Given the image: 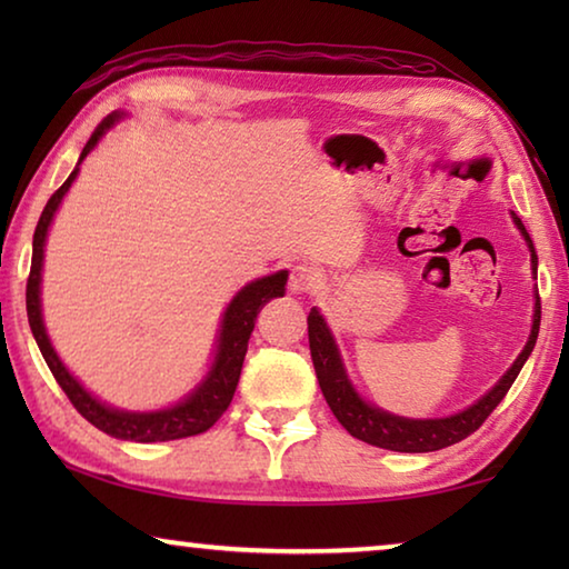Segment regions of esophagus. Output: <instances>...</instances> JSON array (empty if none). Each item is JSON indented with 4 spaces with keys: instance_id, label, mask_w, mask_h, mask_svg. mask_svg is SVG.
Segmentation results:
<instances>
[{
    "instance_id": "esophagus-1",
    "label": "esophagus",
    "mask_w": 569,
    "mask_h": 569,
    "mask_svg": "<svg viewBox=\"0 0 569 569\" xmlns=\"http://www.w3.org/2000/svg\"><path fill=\"white\" fill-rule=\"evenodd\" d=\"M319 271L311 266H293L291 278H288V291L293 296H301V293H311L316 286H319Z\"/></svg>"
}]
</instances>
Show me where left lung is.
Listing matches in <instances>:
<instances>
[{
  "mask_svg": "<svg viewBox=\"0 0 569 569\" xmlns=\"http://www.w3.org/2000/svg\"><path fill=\"white\" fill-rule=\"evenodd\" d=\"M512 220L519 233H522L525 243L529 248V261H532V276L537 278V253L532 238L512 213ZM539 319H542V306H539V296L535 293V313H532V331L525 343L522 353L517 356L515 363L509 366L507 373L499 379L485 397H479L467 409L449 417L439 419H407L399 413L383 411L377 403L366 401L346 373V366L341 359L339 343H336L329 323L321 316L319 308H311L308 313V346H311V359L316 369V379L323 391V399L329 403L333 417L341 421V427L349 431L351 437L366 441L371 447L391 449V451H407V455H421V451H437L457 445V441L467 439L471 431H477L485 419L497 409V403L505 399V393L512 387L517 373L522 371L525 361L532 353L539 333Z\"/></svg>",
  "mask_w": 569,
  "mask_h": 569,
  "instance_id": "8db88e82",
  "label": "left lung"
}]
</instances>
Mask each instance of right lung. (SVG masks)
I'll return each mask as SVG.
<instances>
[{
  "mask_svg": "<svg viewBox=\"0 0 569 569\" xmlns=\"http://www.w3.org/2000/svg\"><path fill=\"white\" fill-rule=\"evenodd\" d=\"M122 118H128V114L118 110L108 114V118L98 124V130L92 132L88 146L82 148L80 160H77L70 178H67L62 182V188L47 200V206L40 216V223L34 228V240H32V268H30V281H27V319H30L32 336L37 346H40L47 366H50L52 377L67 393V399L72 401V407L80 411L92 427L104 431V435L122 441H140V445H150V441H170V439L203 435V431H208L220 417H223V411L230 407V401H233L240 369H243V359L248 351V339L250 333H253L258 313H261V308L268 301L281 298L286 293L288 271L256 278V281H250L248 286L240 288L233 298H230V303L223 311V319H220L213 361H210L208 373L200 379L196 389L188 391L186 397H182L178 403H172V407L156 409V411H128V409L110 407V403L100 401L94 393L84 389L82 383L72 377L70 369L62 363L60 356H57L50 336H47V329H44V319H42L44 243H47V233H50L57 208H60L67 190L72 188L82 160L94 150V146L102 140V134L108 132L112 124H118Z\"/></svg>",
  "mask_w": 569,
  "mask_h": 569,
  "instance_id": "add662e5",
  "label": "right lung"
}]
</instances>
